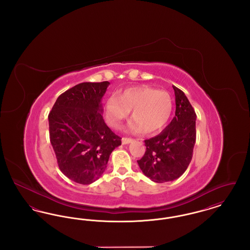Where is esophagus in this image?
Instances as JSON below:
<instances>
[{
  "label": "esophagus",
  "mask_w": 250,
  "mask_h": 250,
  "mask_svg": "<svg viewBox=\"0 0 250 250\" xmlns=\"http://www.w3.org/2000/svg\"><path fill=\"white\" fill-rule=\"evenodd\" d=\"M131 142H132V139H129V138H123L122 139V143L123 144H128Z\"/></svg>",
  "instance_id": "obj_1"
}]
</instances>
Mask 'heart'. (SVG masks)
<instances>
[{"label":"heart","mask_w":250,"mask_h":250,"mask_svg":"<svg viewBox=\"0 0 250 250\" xmlns=\"http://www.w3.org/2000/svg\"><path fill=\"white\" fill-rule=\"evenodd\" d=\"M173 99L167 91L152 87L138 86L124 90L119 96L111 95L106 101L107 123L120 128L122 121L131 113L129 126L138 132L153 134L161 130L171 116Z\"/></svg>","instance_id":"1"}]
</instances>
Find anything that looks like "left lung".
I'll return each instance as SVG.
<instances>
[{"instance_id": "8db88e82", "label": "left lung", "mask_w": 250, "mask_h": 250, "mask_svg": "<svg viewBox=\"0 0 250 250\" xmlns=\"http://www.w3.org/2000/svg\"><path fill=\"white\" fill-rule=\"evenodd\" d=\"M172 87L175 116L159 135L145 141V154L138 160L143 174L155 183L179 178L190 163L196 143L195 110L184 92Z\"/></svg>"}]
</instances>
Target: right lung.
<instances>
[{"mask_svg":"<svg viewBox=\"0 0 250 250\" xmlns=\"http://www.w3.org/2000/svg\"><path fill=\"white\" fill-rule=\"evenodd\" d=\"M109 85L83 83L57 98L48 114L49 139L61 171L72 181L90 185L104 173L121 138L103 119L102 97Z\"/></svg>","mask_w":250,"mask_h":250,"instance_id":"1","label":"right lung"}]
</instances>
